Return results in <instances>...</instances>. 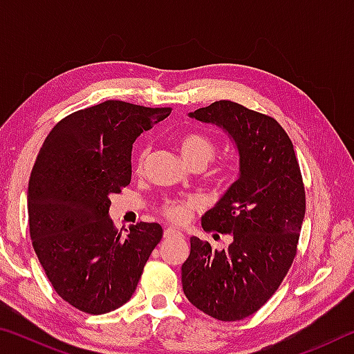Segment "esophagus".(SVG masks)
<instances>
[{
    "label": "esophagus",
    "mask_w": 354,
    "mask_h": 354,
    "mask_svg": "<svg viewBox=\"0 0 354 354\" xmlns=\"http://www.w3.org/2000/svg\"><path fill=\"white\" fill-rule=\"evenodd\" d=\"M183 234L176 230H173V227H167L164 231V239H173V237H181Z\"/></svg>",
    "instance_id": "34e87169"
}]
</instances>
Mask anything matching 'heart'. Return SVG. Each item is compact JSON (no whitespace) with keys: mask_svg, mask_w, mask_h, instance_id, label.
I'll return each instance as SVG.
<instances>
[{"mask_svg":"<svg viewBox=\"0 0 354 354\" xmlns=\"http://www.w3.org/2000/svg\"><path fill=\"white\" fill-rule=\"evenodd\" d=\"M179 153H181L184 162L187 165L198 164L206 167L217 154V145L211 139V137L206 134L200 133H192L184 136L181 140H179ZM148 151L143 149L139 156V160H137V167L142 170L143 164L147 160ZM201 203L195 196H189V198H175V200H167L162 205V214L167 218L171 220L173 223H185L190 218L192 212L195 209H198Z\"/></svg>","mask_w":354,"mask_h":354,"instance_id":"1","label":"heart"}]
</instances>
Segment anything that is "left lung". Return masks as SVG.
<instances>
[{
    "label": "left lung",
    "mask_w": 354,
    "mask_h": 354,
    "mask_svg": "<svg viewBox=\"0 0 354 354\" xmlns=\"http://www.w3.org/2000/svg\"><path fill=\"white\" fill-rule=\"evenodd\" d=\"M190 118L223 129L239 153V178L201 217L206 231L232 234L227 250L190 239L181 267L184 295L221 322L254 314L297 254L306 200L293 145L277 120L232 101H215Z\"/></svg>",
    "instance_id": "8db88e82"
}]
</instances>
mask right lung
<instances>
[{"label": "right lung", "mask_w": 354, "mask_h": 354, "mask_svg": "<svg viewBox=\"0 0 354 354\" xmlns=\"http://www.w3.org/2000/svg\"><path fill=\"white\" fill-rule=\"evenodd\" d=\"M170 112L109 100L61 120L40 148L28 184L32 247L59 297L82 313L123 306L162 239L145 221L118 232L109 207L131 183L133 143Z\"/></svg>", "instance_id": "right-lung-1"}]
</instances>
